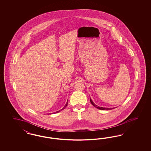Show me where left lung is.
Segmentation results:
<instances>
[{
    "label": "left lung",
    "mask_w": 151,
    "mask_h": 151,
    "mask_svg": "<svg viewBox=\"0 0 151 151\" xmlns=\"http://www.w3.org/2000/svg\"><path fill=\"white\" fill-rule=\"evenodd\" d=\"M90 102H91V104L93 106H95V107H96V108H97V109H99V110H112V108H105V107H99V106H98L96 105L95 104H93V101H92L91 99H90Z\"/></svg>",
    "instance_id": "obj_1"
}]
</instances>
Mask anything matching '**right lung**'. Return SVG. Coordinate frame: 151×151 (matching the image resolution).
Wrapping results in <instances>:
<instances>
[{
  "label": "right lung",
  "mask_w": 151,
  "mask_h": 151,
  "mask_svg": "<svg viewBox=\"0 0 151 151\" xmlns=\"http://www.w3.org/2000/svg\"><path fill=\"white\" fill-rule=\"evenodd\" d=\"M68 102H67V103H66V105H65V106H64V107H63V109H61V110H60V111H57V112H60V111H61V110H63V109H65V107H66V106H67V105H68Z\"/></svg>",
  "instance_id": "obj_1"
}]
</instances>
